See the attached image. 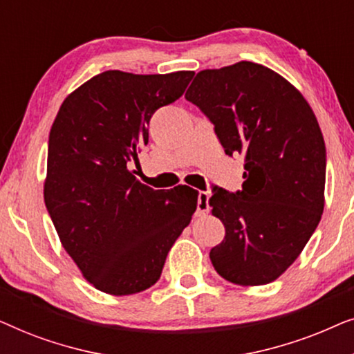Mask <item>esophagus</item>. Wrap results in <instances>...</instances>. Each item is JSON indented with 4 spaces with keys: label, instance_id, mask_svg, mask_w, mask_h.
I'll return each mask as SVG.
<instances>
[{
    "label": "esophagus",
    "instance_id": "1",
    "mask_svg": "<svg viewBox=\"0 0 354 354\" xmlns=\"http://www.w3.org/2000/svg\"><path fill=\"white\" fill-rule=\"evenodd\" d=\"M207 211H209V193L200 192V195H198L196 212L198 214H205V212H207Z\"/></svg>",
    "mask_w": 354,
    "mask_h": 354
}]
</instances>
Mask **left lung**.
Segmentation results:
<instances>
[{
  "mask_svg": "<svg viewBox=\"0 0 354 354\" xmlns=\"http://www.w3.org/2000/svg\"><path fill=\"white\" fill-rule=\"evenodd\" d=\"M185 98L214 124L225 154L245 158L243 185L212 187V216L225 236L211 250L232 283L266 285L295 263L324 211L326 143L295 86L250 61L198 72Z\"/></svg>",
  "mask_w": 354,
  "mask_h": 354,
  "instance_id": "1",
  "label": "left lung"
}]
</instances>
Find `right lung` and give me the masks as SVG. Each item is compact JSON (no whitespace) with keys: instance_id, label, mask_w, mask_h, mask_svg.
I'll return each mask as SVG.
<instances>
[{"instance_id":"add662e5","label":"right lung","mask_w":354,"mask_h":354,"mask_svg":"<svg viewBox=\"0 0 354 354\" xmlns=\"http://www.w3.org/2000/svg\"><path fill=\"white\" fill-rule=\"evenodd\" d=\"M193 75L101 72L67 96L53 122L45 205L67 254L101 292L122 297L156 283L196 211V190H153L130 171L151 115L180 98Z\"/></svg>"}]
</instances>
